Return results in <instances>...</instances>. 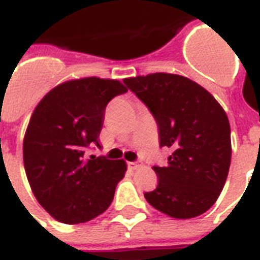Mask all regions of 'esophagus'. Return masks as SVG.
Masks as SVG:
<instances>
[{
	"mask_svg": "<svg viewBox=\"0 0 260 260\" xmlns=\"http://www.w3.org/2000/svg\"><path fill=\"white\" fill-rule=\"evenodd\" d=\"M127 166H128V169H132V170H135V169L138 167V165L135 164V162H128Z\"/></svg>",
	"mask_w": 260,
	"mask_h": 260,
	"instance_id": "esophagus-1",
	"label": "esophagus"
}]
</instances>
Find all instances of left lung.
Listing matches in <instances>:
<instances>
[{
  "label": "left lung",
  "instance_id": "1",
  "mask_svg": "<svg viewBox=\"0 0 260 260\" xmlns=\"http://www.w3.org/2000/svg\"><path fill=\"white\" fill-rule=\"evenodd\" d=\"M158 126L159 146L170 150L166 166H154L155 190L146 201L166 215L188 219L219 197L231 162L229 118L216 100L191 79L155 73L123 79Z\"/></svg>",
  "mask_w": 260,
  "mask_h": 260
}]
</instances>
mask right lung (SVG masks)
<instances>
[{
    "label": "right lung",
    "mask_w": 260,
    "mask_h": 260,
    "mask_svg": "<svg viewBox=\"0 0 260 260\" xmlns=\"http://www.w3.org/2000/svg\"><path fill=\"white\" fill-rule=\"evenodd\" d=\"M126 91L114 79H74L54 87L36 107L23 139V165L34 197L54 219L85 223L113 202L125 160L85 153L93 145L101 149L105 109Z\"/></svg>",
    "instance_id": "obj_1"
}]
</instances>
